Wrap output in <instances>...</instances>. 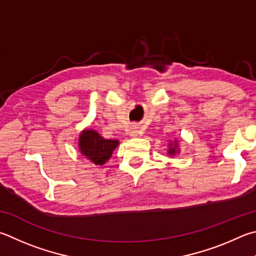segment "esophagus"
<instances>
[{
	"label": "esophagus",
	"instance_id": "34e87169",
	"mask_svg": "<svg viewBox=\"0 0 256 256\" xmlns=\"http://www.w3.org/2000/svg\"><path fill=\"white\" fill-rule=\"evenodd\" d=\"M128 133H130V136H138V134L141 133V128L138 125H132V126L130 128Z\"/></svg>",
	"mask_w": 256,
	"mask_h": 256
}]
</instances>
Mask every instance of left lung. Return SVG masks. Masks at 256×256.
<instances>
[{"label": "left lung", "instance_id": "obj_1", "mask_svg": "<svg viewBox=\"0 0 256 256\" xmlns=\"http://www.w3.org/2000/svg\"><path fill=\"white\" fill-rule=\"evenodd\" d=\"M170 146H172V144H170ZM174 146H176V144H174ZM169 153H170V154H174V153H176V148H169Z\"/></svg>", "mask_w": 256, "mask_h": 256}]
</instances>
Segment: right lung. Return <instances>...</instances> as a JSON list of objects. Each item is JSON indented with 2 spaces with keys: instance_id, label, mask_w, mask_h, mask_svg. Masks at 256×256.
Wrapping results in <instances>:
<instances>
[{
  "instance_id": "right-lung-1",
  "label": "right lung",
  "mask_w": 256,
  "mask_h": 256,
  "mask_svg": "<svg viewBox=\"0 0 256 256\" xmlns=\"http://www.w3.org/2000/svg\"><path fill=\"white\" fill-rule=\"evenodd\" d=\"M118 146V141L105 140L96 131L86 130L80 134V148L87 159L97 166L104 164L108 161L114 148Z\"/></svg>"
}]
</instances>
